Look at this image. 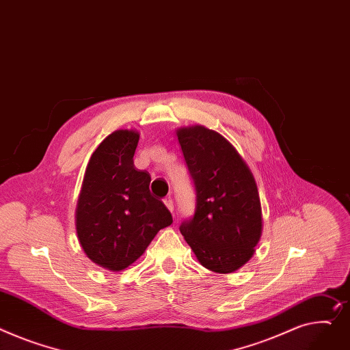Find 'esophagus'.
Instances as JSON below:
<instances>
[{
    "mask_svg": "<svg viewBox=\"0 0 350 350\" xmlns=\"http://www.w3.org/2000/svg\"><path fill=\"white\" fill-rule=\"evenodd\" d=\"M163 202H165V205L167 206V209L170 213H173V209H174V205H173V200H172V197H166L165 200H163Z\"/></svg>",
    "mask_w": 350,
    "mask_h": 350,
    "instance_id": "34e87169",
    "label": "esophagus"
}]
</instances>
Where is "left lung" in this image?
Listing matches in <instances>:
<instances>
[{"label":"left lung","instance_id":"1","mask_svg":"<svg viewBox=\"0 0 350 350\" xmlns=\"http://www.w3.org/2000/svg\"><path fill=\"white\" fill-rule=\"evenodd\" d=\"M194 181L197 204L180 225L185 242L208 270L228 274L245 266L263 229L258 184L228 139L202 125L176 131Z\"/></svg>","mask_w":350,"mask_h":350}]
</instances>
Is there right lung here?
I'll list each match as a JSON object with an SVG mask.
<instances>
[{"mask_svg": "<svg viewBox=\"0 0 350 350\" xmlns=\"http://www.w3.org/2000/svg\"><path fill=\"white\" fill-rule=\"evenodd\" d=\"M135 129L108 135L91 154L76 205L77 239L100 267L121 271L145 253L157 232L173 222L150 194V174L133 165Z\"/></svg>", "mask_w": 350, "mask_h": 350, "instance_id": "right-lung-1", "label": "right lung"}]
</instances>
